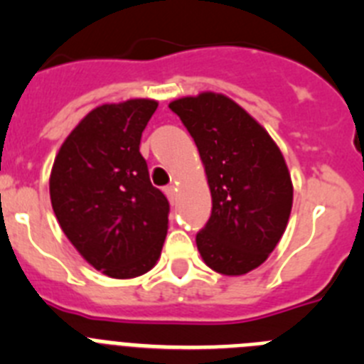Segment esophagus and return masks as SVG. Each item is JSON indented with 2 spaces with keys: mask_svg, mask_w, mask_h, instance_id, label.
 Segmentation results:
<instances>
[{
  "mask_svg": "<svg viewBox=\"0 0 364 364\" xmlns=\"http://www.w3.org/2000/svg\"><path fill=\"white\" fill-rule=\"evenodd\" d=\"M164 193H166V197L169 198V202H175V198H176V186L175 184H169V186H166V188H164Z\"/></svg>",
  "mask_w": 364,
  "mask_h": 364,
  "instance_id": "obj_1",
  "label": "esophagus"
}]
</instances>
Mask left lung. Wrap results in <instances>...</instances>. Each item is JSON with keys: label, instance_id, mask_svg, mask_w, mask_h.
I'll list each match as a JSON object with an SVG mask.
<instances>
[{"label": "left lung", "instance_id": "left-lung-1", "mask_svg": "<svg viewBox=\"0 0 364 364\" xmlns=\"http://www.w3.org/2000/svg\"><path fill=\"white\" fill-rule=\"evenodd\" d=\"M193 136L211 191V217L197 247L211 269L244 275L259 268L286 230L294 186L268 131L224 95L202 92L169 104Z\"/></svg>", "mask_w": 364, "mask_h": 364}]
</instances>
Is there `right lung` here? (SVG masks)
<instances>
[{"instance_id": "add662e5", "label": "right lung", "mask_w": 364, "mask_h": 364, "mask_svg": "<svg viewBox=\"0 0 364 364\" xmlns=\"http://www.w3.org/2000/svg\"><path fill=\"white\" fill-rule=\"evenodd\" d=\"M159 104L136 98L92 109L50 171V204L80 255L112 279L149 272L162 252L169 202L149 180L140 138Z\"/></svg>"}]
</instances>
